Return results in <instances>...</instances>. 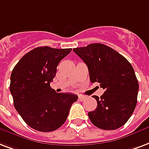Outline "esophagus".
Wrapping results in <instances>:
<instances>
[{
    "label": "esophagus",
    "instance_id": "obj_1",
    "mask_svg": "<svg viewBox=\"0 0 149 149\" xmlns=\"http://www.w3.org/2000/svg\"><path fill=\"white\" fill-rule=\"evenodd\" d=\"M85 98H86V97L84 95H79V100H80V101H84Z\"/></svg>",
    "mask_w": 149,
    "mask_h": 149
}]
</instances>
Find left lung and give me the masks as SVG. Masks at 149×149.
I'll use <instances>...</instances> for the list:
<instances>
[{
    "mask_svg": "<svg viewBox=\"0 0 149 149\" xmlns=\"http://www.w3.org/2000/svg\"><path fill=\"white\" fill-rule=\"evenodd\" d=\"M73 52L86 63L91 83L105 90L101 97L94 95L97 105L88 112L95 127L116 130L127 122L137 105L139 86L132 65L124 57L109 46L91 44Z\"/></svg>",
    "mask_w": 149,
    "mask_h": 149,
    "instance_id": "1",
    "label": "left lung"
}]
</instances>
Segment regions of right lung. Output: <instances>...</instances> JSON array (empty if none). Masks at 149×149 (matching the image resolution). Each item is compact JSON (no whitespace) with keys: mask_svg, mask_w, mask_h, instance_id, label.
Wrapping results in <instances>:
<instances>
[{"mask_svg":"<svg viewBox=\"0 0 149 149\" xmlns=\"http://www.w3.org/2000/svg\"><path fill=\"white\" fill-rule=\"evenodd\" d=\"M72 48L57 49L44 46L34 48L15 65L11 74L10 91L14 106L33 129L54 131L66 120L78 96L57 93L50 87L60 61Z\"/></svg>","mask_w":149,"mask_h":149,"instance_id":"add662e5","label":"right lung"}]
</instances>
